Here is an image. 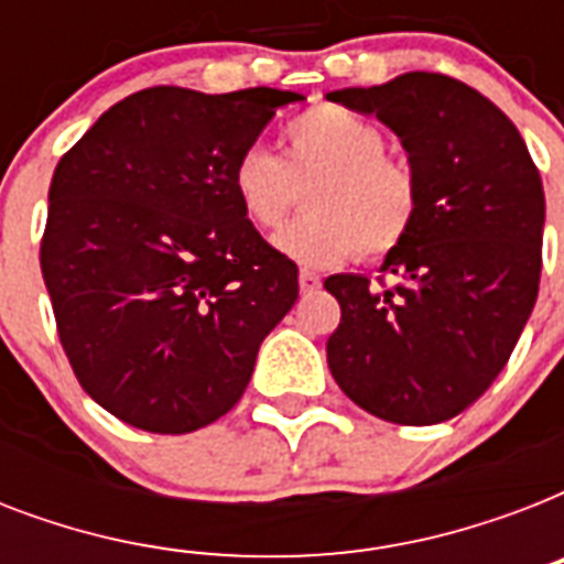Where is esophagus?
I'll list each match as a JSON object with an SVG mask.
<instances>
[{"instance_id": "1", "label": "esophagus", "mask_w": 564, "mask_h": 564, "mask_svg": "<svg viewBox=\"0 0 564 564\" xmlns=\"http://www.w3.org/2000/svg\"><path fill=\"white\" fill-rule=\"evenodd\" d=\"M299 286L304 295H310V292H316L318 286H322V278H318L316 272H307V269H304V272L299 274Z\"/></svg>"}]
</instances>
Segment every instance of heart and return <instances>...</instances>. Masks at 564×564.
<instances>
[{"label": "heart", "instance_id": "b5f03b06", "mask_svg": "<svg viewBox=\"0 0 564 564\" xmlns=\"http://www.w3.org/2000/svg\"><path fill=\"white\" fill-rule=\"evenodd\" d=\"M283 161L248 145L230 170V189L254 228H281L307 191L301 219L274 237V248L299 265H334L383 257L410 237L419 219V184L386 154L383 131L339 105H316L283 131Z\"/></svg>", "mask_w": 564, "mask_h": 564}]
</instances>
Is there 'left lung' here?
<instances>
[{
	"instance_id": "1",
	"label": "left lung",
	"mask_w": 564,
	"mask_h": 564,
	"mask_svg": "<svg viewBox=\"0 0 564 564\" xmlns=\"http://www.w3.org/2000/svg\"><path fill=\"white\" fill-rule=\"evenodd\" d=\"M398 134L419 219L380 272L330 274L343 318L327 366L348 398L392 424H438L503 371L539 299L544 189L518 128L468 84L403 73L327 93Z\"/></svg>"
}]
</instances>
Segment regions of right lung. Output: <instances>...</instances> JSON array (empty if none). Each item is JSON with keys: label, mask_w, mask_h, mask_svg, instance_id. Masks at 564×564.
<instances>
[{"label": "right lung", "mask_w": 564, "mask_h": 564, "mask_svg": "<svg viewBox=\"0 0 564 564\" xmlns=\"http://www.w3.org/2000/svg\"><path fill=\"white\" fill-rule=\"evenodd\" d=\"M292 90L149 87L61 158L40 269L78 383L131 427L193 433L242 398L299 265L242 216L230 170Z\"/></svg>", "instance_id": "add662e5"}]
</instances>
